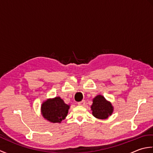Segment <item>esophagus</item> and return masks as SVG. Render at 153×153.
Instances as JSON below:
<instances>
[{
	"instance_id": "obj_1",
	"label": "esophagus",
	"mask_w": 153,
	"mask_h": 153,
	"mask_svg": "<svg viewBox=\"0 0 153 153\" xmlns=\"http://www.w3.org/2000/svg\"><path fill=\"white\" fill-rule=\"evenodd\" d=\"M77 105H80V106H84L85 105V101L84 100H82V101L77 102Z\"/></svg>"
}]
</instances>
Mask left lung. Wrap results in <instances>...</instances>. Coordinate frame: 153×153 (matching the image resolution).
<instances>
[{"label":"left lung","instance_id":"obj_1","mask_svg":"<svg viewBox=\"0 0 153 153\" xmlns=\"http://www.w3.org/2000/svg\"><path fill=\"white\" fill-rule=\"evenodd\" d=\"M91 108L93 116L100 120L107 119L114 112V106L112 103L101 95H98L93 99Z\"/></svg>","mask_w":153,"mask_h":153}]
</instances>
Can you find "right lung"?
Instances as JSON below:
<instances>
[{"label":"right lung","instance_id":"obj_1","mask_svg":"<svg viewBox=\"0 0 153 153\" xmlns=\"http://www.w3.org/2000/svg\"><path fill=\"white\" fill-rule=\"evenodd\" d=\"M70 105L64 102L60 97L47 99L41 106V114L52 123H61L68 115Z\"/></svg>","mask_w":153,"mask_h":153}]
</instances>
